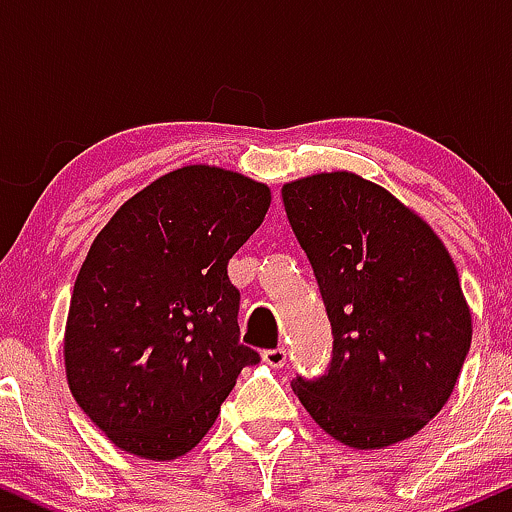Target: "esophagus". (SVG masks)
Masks as SVG:
<instances>
[{"label": "esophagus", "instance_id": "1", "mask_svg": "<svg viewBox=\"0 0 512 512\" xmlns=\"http://www.w3.org/2000/svg\"><path fill=\"white\" fill-rule=\"evenodd\" d=\"M262 361L272 368H284L286 363V349L284 346H276V349L262 351Z\"/></svg>", "mask_w": 512, "mask_h": 512}]
</instances>
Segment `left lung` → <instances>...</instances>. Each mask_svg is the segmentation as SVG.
<instances>
[{"label":"left lung","instance_id":"obj_1","mask_svg":"<svg viewBox=\"0 0 512 512\" xmlns=\"http://www.w3.org/2000/svg\"><path fill=\"white\" fill-rule=\"evenodd\" d=\"M334 334L322 378L291 383L313 421L356 450L419 433L445 407L472 344V313L428 223L349 170L281 187Z\"/></svg>","mask_w":512,"mask_h":512}]
</instances>
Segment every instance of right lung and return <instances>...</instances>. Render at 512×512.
Returning a JSON list of instances; mask_svg holds the SVG:
<instances>
[{
    "instance_id": "add662e5",
    "label": "right lung",
    "mask_w": 512,
    "mask_h": 512,
    "mask_svg": "<svg viewBox=\"0 0 512 512\" xmlns=\"http://www.w3.org/2000/svg\"><path fill=\"white\" fill-rule=\"evenodd\" d=\"M272 192L216 166H182L93 240L74 281L64 373L120 450L166 462L207 436L245 366L228 260L260 228Z\"/></svg>"
}]
</instances>
